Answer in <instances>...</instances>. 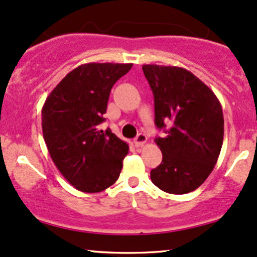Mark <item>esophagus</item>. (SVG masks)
<instances>
[{
  "label": "esophagus",
  "instance_id": "obj_1",
  "mask_svg": "<svg viewBox=\"0 0 257 257\" xmlns=\"http://www.w3.org/2000/svg\"><path fill=\"white\" fill-rule=\"evenodd\" d=\"M146 142H147V137L145 134H142V133H140V134H139L138 137L134 139V145L137 147L144 146V145L146 144Z\"/></svg>",
  "mask_w": 257,
  "mask_h": 257
}]
</instances>
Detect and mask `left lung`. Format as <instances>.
Wrapping results in <instances>:
<instances>
[{"label": "left lung", "instance_id": "left-lung-1", "mask_svg": "<svg viewBox=\"0 0 257 257\" xmlns=\"http://www.w3.org/2000/svg\"><path fill=\"white\" fill-rule=\"evenodd\" d=\"M154 95L156 125L166 137L156 138L163 162L151 179L169 194L197 189L217 164L224 140L219 99L189 70L175 66H142Z\"/></svg>", "mask_w": 257, "mask_h": 257}]
</instances>
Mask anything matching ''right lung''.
I'll return each mask as SVG.
<instances>
[{
    "label": "right lung",
    "mask_w": 257,
    "mask_h": 257,
    "mask_svg": "<svg viewBox=\"0 0 257 257\" xmlns=\"http://www.w3.org/2000/svg\"><path fill=\"white\" fill-rule=\"evenodd\" d=\"M132 63H86L61 80L42 109L43 138L58 171L82 193H100L118 179L129 147L100 131L110 91Z\"/></svg>",
    "instance_id": "1"
}]
</instances>
